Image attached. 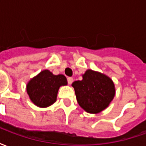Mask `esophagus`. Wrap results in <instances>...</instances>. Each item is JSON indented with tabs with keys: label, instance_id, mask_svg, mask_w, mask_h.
I'll return each instance as SVG.
<instances>
[{
	"label": "esophagus",
	"instance_id": "34e87169",
	"mask_svg": "<svg viewBox=\"0 0 146 146\" xmlns=\"http://www.w3.org/2000/svg\"><path fill=\"white\" fill-rule=\"evenodd\" d=\"M67 81H68V84H71L73 82V77H68V78H67Z\"/></svg>",
	"mask_w": 146,
	"mask_h": 146
}]
</instances>
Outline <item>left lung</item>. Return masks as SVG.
Instances as JSON below:
<instances>
[{"mask_svg":"<svg viewBox=\"0 0 146 146\" xmlns=\"http://www.w3.org/2000/svg\"><path fill=\"white\" fill-rule=\"evenodd\" d=\"M82 77L81 80L72 84L78 104L87 113H101L115 96L114 83L107 75L90 69L82 74Z\"/></svg>","mask_w":146,"mask_h":146,"instance_id":"obj_1","label":"left lung"}]
</instances>
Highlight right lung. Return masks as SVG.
<instances>
[{"instance_id":"obj_1","label":"right lung","mask_w":146,"mask_h":146,"mask_svg":"<svg viewBox=\"0 0 146 146\" xmlns=\"http://www.w3.org/2000/svg\"><path fill=\"white\" fill-rule=\"evenodd\" d=\"M67 84L66 77L64 75H54L48 70H44L29 80L27 92L35 106L46 108L56 102L59 88Z\"/></svg>"}]
</instances>
